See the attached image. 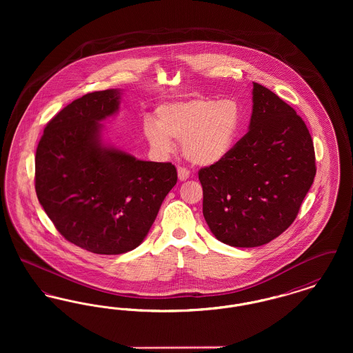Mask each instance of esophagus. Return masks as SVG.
Masks as SVG:
<instances>
[{
  "label": "esophagus",
  "instance_id": "esophagus-1",
  "mask_svg": "<svg viewBox=\"0 0 353 353\" xmlns=\"http://www.w3.org/2000/svg\"><path fill=\"white\" fill-rule=\"evenodd\" d=\"M177 174H179V180H180V181L188 180L189 176H190L189 170L186 168H183V167H179V169H177Z\"/></svg>",
  "mask_w": 353,
  "mask_h": 353
}]
</instances>
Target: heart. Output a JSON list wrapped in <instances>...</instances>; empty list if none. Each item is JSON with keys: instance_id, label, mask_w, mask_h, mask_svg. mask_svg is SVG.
I'll list each match as a JSON object with an SVG mask.
<instances>
[{"instance_id": "obj_1", "label": "heart", "mask_w": 353, "mask_h": 353, "mask_svg": "<svg viewBox=\"0 0 353 353\" xmlns=\"http://www.w3.org/2000/svg\"><path fill=\"white\" fill-rule=\"evenodd\" d=\"M242 108L235 99L193 98L161 104L154 121L144 124V137L159 154L173 151L181 141L185 157L201 167L222 161L234 148L242 128Z\"/></svg>"}]
</instances>
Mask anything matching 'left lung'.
Returning <instances> with one entry per match:
<instances>
[{
	"mask_svg": "<svg viewBox=\"0 0 353 353\" xmlns=\"http://www.w3.org/2000/svg\"><path fill=\"white\" fill-rule=\"evenodd\" d=\"M315 174L314 143L302 118L252 83L249 132L222 161L199 172L205 221L229 246L269 243L296 219Z\"/></svg>",
	"mask_w": 353,
	"mask_h": 353,
	"instance_id": "left-lung-1",
	"label": "left lung"
}]
</instances>
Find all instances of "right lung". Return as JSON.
Masks as SVG:
<instances>
[{"mask_svg":"<svg viewBox=\"0 0 353 353\" xmlns=\"http://www.w3.org/2000/svg\"><path fill=\"white\" fill-rule=\"evenodd\" d=\"M120 90L85 94L48 123L35 153L38 201L68 242L117 255L148 234L177 183L170 163L137 160L103 141V124L119 111Z\"/></svg>","mask_w":353,"mask_h":353,"instance_id":"1","label":"right lung"}]
</instances>
